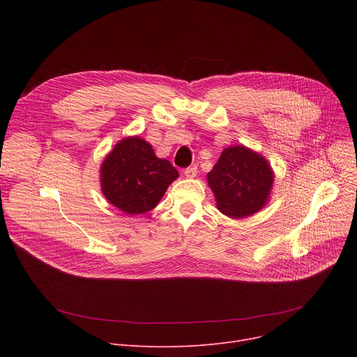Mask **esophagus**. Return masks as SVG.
<instances>
[{"label":"esophagus","instance_id":"esophagus-1","mask_svg":"<svg viewBox=\"0 0 357 357\" xmlns=\"http://www.w3.org/2000/svg\"><path fill=\"white\" fill-rule=\"evenodd\" d=\"M183 175L186 178H195L197 176V166H190L183 171Z\"/></svg>","mask_w":357,"mask_h":357}]
</instances>
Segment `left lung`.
Segmentation results:
<instances>
[{
    "label": "left lung",
    "instance_id": "1",
    "mask_svg": "<svg viewBox=\"0 0 357 357\" xmlns=\"http://www.w3.org/2000/svg\"><path fill=\"white\" fill-rule=\"evenodd\" d=\"M207 179L218 210L231 218H243L266 204L273 172L265 158L245 146H233L222 150Z\"/></svg>",
    "mask_w": 357,
    "mask_h": 357
}]
</instances>
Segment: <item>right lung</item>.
Returning a JSON list of instances; mask_svg holds the SVG:
<instances>
[{"label": "right lung", "mask_w": 357, "mask_h": 357, "mask_svg": "<svg viewBox=\"0 0 357 357\" xmlns=\"http://www.w3.org/2000/svg\"><path fill=\"white\" fill-rule=\"evenodd\" d=\"M178 171L159 159L152 146L140 137H127L116 144L101 166V188L105 198L127 214L153 210Z\"/></svg>", "instance_id": "right-lung-1"}]
</instances>
